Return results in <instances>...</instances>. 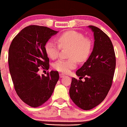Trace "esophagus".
I'll list each match as a JSON object with an SVG mask.
<instances>
[{
  "mask_svg": "<svg viewBox=\"0 0 127 127\" xmlns=\"http://www.w3.org/2000/svg\"><path fill=\"white\" fill-rule=\"evenodd\" d=\"M59 76H60V78H64V77L65 76V75H64L63 73H60Z\"/></svg>",
  "mask_w": 127,
  "mask_h": 127,
  "instance_id": "obj_1",
  "label": "esophagus"
}]
</instances>
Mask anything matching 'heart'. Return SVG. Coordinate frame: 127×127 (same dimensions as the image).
Masks as SVG:
<instances>
[{
	"label": "heart",
	"mask_w": 127,
	"mask_h": 127,
	"mask_svg": "<svg viewBox=\"0 0 127 127\" xmlns=\"http://www.w3.org/2000/svg\"><path fill=\"white\" fill-rule=\"evenodd\" d=\"M57 43L49 41L45 44V51L51 59L58 57L61 48H69L68 60L60 59L53 64V68L57 71L68 73L76 67L77 61H86L89 57L92 48V41L85 37L83 33L75 31H66L56 38Z\"/></svg>",
	"instance_id": "b5f03b06"
}]
</instances>
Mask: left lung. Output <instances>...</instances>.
Wrapping results in <instances>:
<instances>
[{"mask_svg": "<svg viewBox=\"0 0 127 127\" xmlns=\"http://www.w3.org/2000/svg\"><path fill=\"white\" fill-rule=\"evenodd\" d=\"M89 27L94 32V48L87 61L76 72L79 79L72 78L69 91L72 101L84 110H90L104 100L112 86L116 68L114 49L109 36L95 26Z\"/></svg>", "mask_w": 127, "mask_h": 127, "instance_id": "8db88e82", "label": "left lung"}]
</instances>
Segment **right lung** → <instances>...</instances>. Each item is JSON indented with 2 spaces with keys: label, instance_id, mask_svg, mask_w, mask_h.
I'll return each instance as SVG.
<instances>
[{
  "label": "right lung",
  "instance_id": "1",
  "mask_svg": "<svg viewBox=\"0 0 127 127\" xmlns=\"http://www.w3.org/2000/svg\"><path fill=\"white\" fill-rule=\"evenodd\" d=\"M57 32L49 27L31 25L21 31L10 46L8 65L15 89L22 101L31 107L45 103L59 79L58 71H51L46 76L38 74L40 67L49 69L44 47Z\"/></svg>",
  "mask_w": 127,
  "mask_h": 127
}]
</instances>
